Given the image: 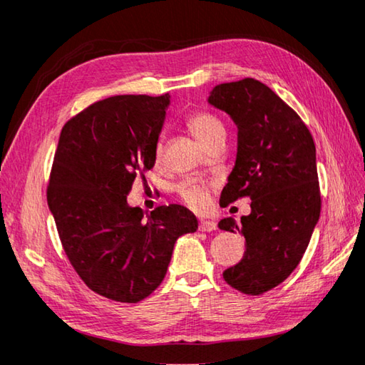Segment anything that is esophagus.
<instances>
[{"label":"esophagus","instance_id":"obj_1","mask_svg":"<svg viewBox=\"0 0 365 365\" xmlns=\"http://www.w3.org/2000/svg\"><path fill=\"white\" fill-rule=\"evenodd\" d=\"M217 230V223L210 222V220H200L199 222V231H204V232H210Z\"/></svg>","mask_w":365,"mask_h":365}]
</instances>
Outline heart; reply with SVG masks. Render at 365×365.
Masks as SVG:
<instances>
[{"instance_id":"b5f03b06","label":"heart","mask_w":365,"mask_h":365,"mask_svg":"<svg viewBox=\"0 0 365 365\" xmlns=\"http://www.w3.org/2000/svg\"><path fill=\"white\" fill-rule=\"evenodd\" d=\"M187 128L190 129V133L195 135V139L204 147L213 139L225 137L223 121L215 115V113L207 110L192 113V115L187 118ZM153 155L155 160L160 161L161 155H163V140L161 139L155 143ZM178 195L181 197L184 204L194 208V210H204L208 204V199H210V189H208L205 182L197 181V179H189V181L179 184Z\"/></svg>"}]
</instances>
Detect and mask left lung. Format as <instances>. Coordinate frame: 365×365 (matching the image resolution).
Returning a JSON list of instances; mask_svg holds the SVG:
<instances>
[{
	"instance_id": "obj_1",
	"label": "left lung",
	"mask_w": 365,
	"mask_h": 365,
	"mask_svg": "<svg viewBox=\"0 0 365 365\" xmlns=\"http://www.w3.org/2000/svg\"><path fill=\"white\" fill-rule=\"evenodd\" d=\"M208 103L228 113L237 126L236 163L220 202L250 197V213L223 218L220 230L246 237L239 264L225 282L259 296L283 283L299 265L320 217L315 143L297 113L255 79L220 83Z\"/></svg>"
}]
</instances>
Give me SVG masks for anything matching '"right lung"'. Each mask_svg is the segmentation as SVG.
I'll return each mask as SVG.
<instances>
[{
  "label": "right lung",
  "instance_id": "1",
  "mask_svg": "<svg viewBox=\"0 0 365 365\" xmlns=\"http://www.w3.org/2000/svg\"><path fill=\"white\" fill-rule=\"evenodd\" d=\"M170 95H116L64 124L46 200L71 265L88 288L139 302L163 282L179 236L197 230L182 205L143 218L128 205L135 176L152 170Z\"/></svg>",
  "mask_w": 365,
  "mask_h": 365
}]
</instances>
